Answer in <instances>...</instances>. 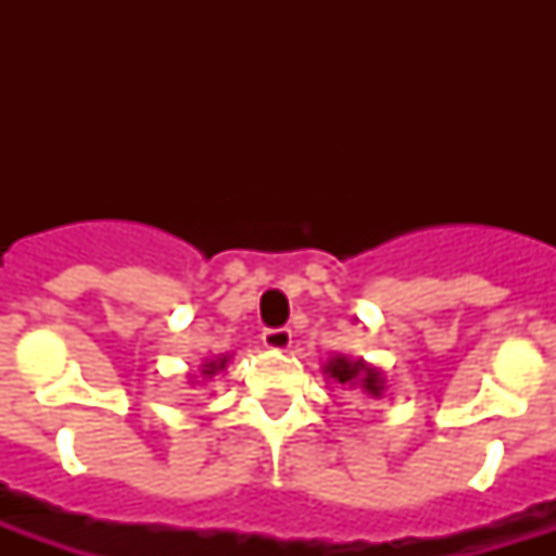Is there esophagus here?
Returning a JSON list of instances; mask_svg holds the SVG:
<instances>
[{"instance_id":"1","label":"esophagus","mask_w":556,"mask_h":556,"mask_svg":"<svg viewBox=\"0 0 556 556\" xmlns=\"http://www.w3.org/2000/svg\"><path fill=\"white\" fill-rule=\"evenodd\" d=\"M262 343L268 349H288L291 346V329L277 326V329H262Z\"/></svg>"}]
</instances>
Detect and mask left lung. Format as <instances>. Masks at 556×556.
<instances>
[{
	"instance_id": "1",
	"label": "left lung",
	"mask_w": 556,
	"mask_h": 556,
	"mask_svg": "<svg viewBox=\"0 0 556 556\" xmlns=\"http://www.w3.org/2000/svg\"><path fill=\"white\" fill-rule=\"evenodd\" d=\"M326 371H329L331 378L338 380V383H349V387L366 389L371 397H380V392H383V380H380L378 369L366 366L364 361L334 357V361H329Z\"/></svg>"
}]
</instances>
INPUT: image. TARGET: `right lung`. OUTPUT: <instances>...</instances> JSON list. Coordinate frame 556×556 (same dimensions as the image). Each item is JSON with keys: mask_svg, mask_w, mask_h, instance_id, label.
<instances>
[{"mask_svg": "<svg viewBox=\"0 0 556 556\" xmlns=\"http://www.w3.org/2000/svg\"><path fill=\"white\" fill-rule=\"evenodd\" d=\"M225 366H227V357H216V361H210V364H204L201 375H216V371L225 369Z\"/></svg>", "mask_w": 556, "mask_h": 556, "instance_id": "obj_1", "label": "right lung"}]
</instances>
